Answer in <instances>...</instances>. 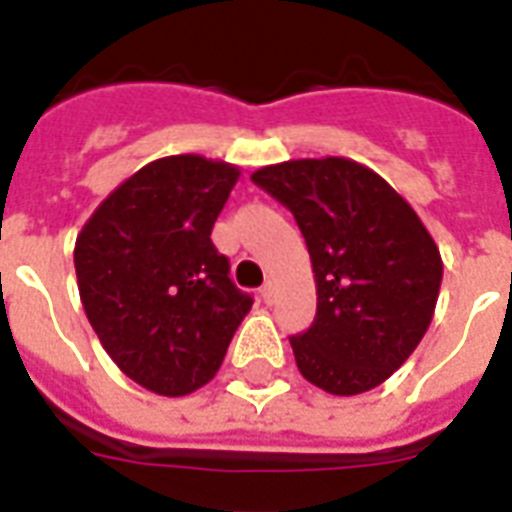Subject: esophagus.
<instances>
[{"label":"esophagus","mask_w":512,"mask_h":512,"mask_svg":"<svg viewBox=\"0 0 512 512\" xmlns=\"http://www.w3.org/2000/svg\"><path fill=\"white\" fill-rule=\"evenodd\" d=\"M261 299H264L267 305H272V299H275V283H272V280H267V283L261 286Z\"/></svg>","instance_id":"obj_1"}]
</instances>
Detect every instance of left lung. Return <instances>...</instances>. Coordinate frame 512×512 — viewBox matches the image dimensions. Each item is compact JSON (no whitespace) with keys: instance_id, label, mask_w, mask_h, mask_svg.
<instances>
[{"instance_id":"left-lung-1","label":"left lung","mask_w":512,"mask_h":512,"mask_svg":"<svg viewBox=\"0 0 512 512\" xmlns=\"http://www.w3.org/2000/svg\"><path fill=\"white\" fill-rule=\"evenodd\" d=\"M294 213L313 264V326L291 337L302 378L337 397L394 375L424 340L443 283L432 234L378 172L343 156L256 169Z\"/></svg>"}]
</instances>
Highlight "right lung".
<instances>
[{
    "label": "right lung",
    "mask_w": 512,
    "mask_h": 512,
    "mask_svg": "<svg viewBox=\"0 0 512 512\" xmlns=\"http://www.w3.org/2000/svg\"><path fill=\"white\" fill-rule=\"evenodd\" d=\"M237 180L229 161L164 156L107 194L75 240L88 324L118 370L159 397L210 383L253 305L210 240Z\"/></svg>",
    "instance_id": "1"
}]
</instances>
